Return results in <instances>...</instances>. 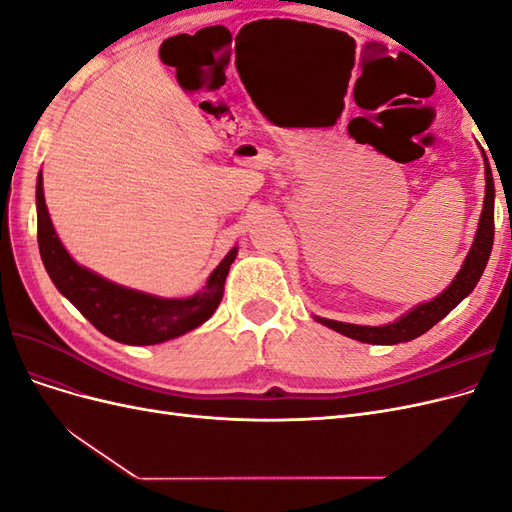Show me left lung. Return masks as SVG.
<instances>
[{"label":"left lung","instance_id":"8db88e82","mask_svg":"<svg viewBox=\"0 0 512 512\" xmlns=\"http://www.w3.org/2000/svg\"><path fill=\"white\" fill-rule=\"evenodd\" d=\"M485 179H487L485 205H483V213H480V222H478L472 250L466 256V262H463V267L457 273L453 284L448 286L438 299L414 307L412 312H408L404 318H399L393 324H384V327H359V324H346V322L327 320V318H318V322H322L324 327H329L346 337L359 339V342H365V344H376V346H393L401 342H410V339L427 333L433 324L440 322L453 307H457L474 290L491 256L493 235H495V224H493L495 188H493V175H491V166L487 158H485Z\"/></svg>","mask_w":512,"mask_h":512}]
</instances>
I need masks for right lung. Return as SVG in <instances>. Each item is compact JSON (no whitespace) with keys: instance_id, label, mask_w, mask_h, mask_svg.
Here are the masks:
<instances>
[{"instance_id":"1","label":"right lung","mask_w":512,"mask_h":512,"mask_svg":"<svg viewBox=\"0 0 512 512\" xmlns=\"http://www.w3.org/2000/svg\"><path fill=\"white\" fill-rule=\"evenodd\" d=\"M36 209L38 247L46 273H49L57 290L100 333L115 339V342L130 346L162 344L166 339L196 329L218 309L228 269L237 256V247H232L218 269L209 275L207 288L203 292L194 294L190 299H158L151 297V294L108 282L94 271L76 265L66 252V247L61 245L51 224L49 211H46L42 173L38 175L36 183Z\"/></svg>"}]
</instances>
